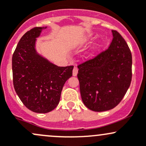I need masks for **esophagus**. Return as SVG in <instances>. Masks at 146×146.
Masks as SVG:
<instances>
[{
	"mask_svg": "<svg viewBox=\"0 0 146 146\" xmlns=\"http://www.w3.org/2000/svg\"><path fill=\"white\" fill-rule=\"evenodd\" d=\"M77 74H78V68H77V67H74L73 73H72L73 76H76V75H77Z\"/></svg>",
	"mask_w": 146,
	"mask_h": 146,
	"instance_id": "1",
	"label": "esophagus"
}]
</instances>
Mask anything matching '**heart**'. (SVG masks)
I'll return each mask as SVG.
<instances>
[{
	"label": "heart",
	"instance_id": "obj_1",
	"mask_svg": "<svg viewBox=\"0 0 146 146\" xmlns=\"http://www.w3.org/2000/svg\"><path fill=\"white\" fill-rule=\"evenodd\" d=\"M95 45H96V46H98V43H97V44H95Z\"/></svg>",
	"mask_w": 146,
	"mask_h": 146
}]
</instances>
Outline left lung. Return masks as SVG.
<instances>
[{"instance_id": "8db88e82", "label": "left lung", "mask_w": 146, "mask_h": 146, "mask_svg": "<svg viewBox=\"0 0 146 146\" xmlns=\"http://www.w3.org/2000/svg\"><path fill=\"white\" fill-rule=\"evenodd\" d=\"M110 46L94 58L78 65L77 77L84 104L94 111L113 109L121 102L131 81L132 57L121 35L112 30Z\"/></svg>"}]
</instances>
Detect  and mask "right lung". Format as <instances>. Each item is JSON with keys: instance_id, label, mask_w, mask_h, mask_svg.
Segmentation results:
<instances>
[{"instance_id": "add662e5", "label": "right lung", "mask_w": 146, "mask_h": 146, "mask_svg": "<svg viewBox=\"0 0 146 146\" xmlns=\"http://www.w3.org/2000/svg\"><path fill=\"white\" fill-rule=\"evenodd\" d=\"M46 27H35L20 39L12 56L15 90L29 110L46 113L60 102L64 84L72 76L74 66L58 67L37 54L36 38Z\"/></svg>"}]
</instances>
